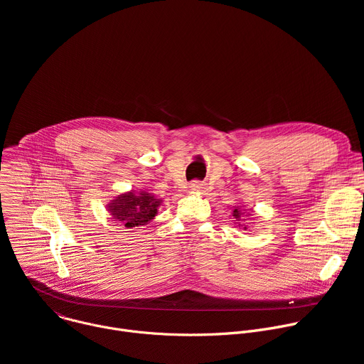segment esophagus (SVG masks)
Wrapping results in <instances>:
<instances>
[{
    "label": "esophagus",
    "instance_id": "34e87169",
    "mask_svg": "<svg viewBox=\"0 0 364 364\" xmlns=\"http://www.w3.org/2000/svg\"><path fill=\"white\" fill-rule=\"evenodd\" d=\"M204 186H205L204 183H201V181H197V180H196V181H193V183L190 184V188H191L193 191H204V188H205Z\"/></svg>",
    "mask_w": 364,
    "mask_h": 364
}]
</instances>
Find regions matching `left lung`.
I'll use <instances>...</instances> for the list:
<instances>
[{"instance_id": "left-lung-1", "label": "left lung", "mask_w": 364, "mask_h": 364, "mask_svg": "<svg viewBox=\"0 0 364 364\" xmlns=\"http://www.w3.org/2000/svg\"><path fill=\"white\" fill-rule=\"evenodd\" d=\"M245 215L247 216L249 213H246V209H243V205H236L235 209H233V213H232V216H233V222L235 223H237L239 225V228H243V230H246L247 229V225H245Z\"/></svg>"}]
</instances>
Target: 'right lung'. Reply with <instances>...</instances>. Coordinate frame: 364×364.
<instances>
[{
	"instance_id": "1",
	"label": "right lung",
	"mask_w": 364,
	"mask_h": 364,
	"mask_svg": "<svg viewBox=\"0 0 364 364\" xmlns=\"http://www.w3.org/2000/svg\"><path fill=\"white\" fill-rule=\"evenodd\" d=\"M163 200L157 198L152 193L139 188L131 190L117 196L108 203V212L111 216L121 222L125 228L132 229L149 223L157 216L159 207Z\"/></svg>"
}]
</instances>
